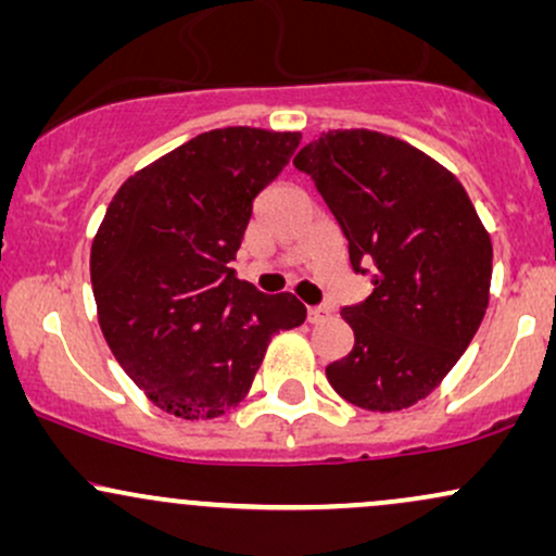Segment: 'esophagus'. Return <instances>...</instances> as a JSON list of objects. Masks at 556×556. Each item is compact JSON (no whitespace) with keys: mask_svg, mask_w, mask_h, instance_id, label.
Here are the masks:
<instances>
[{"mask_svg":"<svg viewBox=\"0 0 556 556\" xmlns=\"http://www.w3.org/2000/svg\"><path fill=\"white\" fill-rule=\"evenodd\" d=\"M324 316H329L327 305H311V308H308V321L311 324H318Z\"/></svg>","mask_w":556,"mask_h":556,"instance_id":"esophagus-1","label":"esophagus"}]
</instances>
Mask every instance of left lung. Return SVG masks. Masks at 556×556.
I'll return each mask as SVG.
<instances>
[{
  "label": "left lung",
  "instance_id": "left-lung-1",
  "mask_svg": "<svg viewBox=\"0 0 556 556\" xmlns=\"http://www.w3.org/2000/svg\"><path fill=\"white\" fill-rule=\"evenodd\" d=\"M311 175L374 292L344 305L353 350L329 363L337 394L376 413L416 405L465 353L489 305L491 240L457 177L405 140L329 130L303 146Z\"/></svg>",
  "mask_w": 556,
  "mask_h": 556
}]
</instances>
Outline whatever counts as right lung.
I'll return each instance as SVG.
<instances>
[{
  "label": "right lung",
  "instance_id": "right-lung-1",
  "mask_svg": "<svg viewBox=\"0 0 556 556\" xmlns=\"http://www.w3.org/2000/svg\"><path fill=\"white\" fill-rule=\"evenodd\" d=\"M298 132L222 127L127 177L91 248L104 340L156 407L225 416L253 384L266 344L305 321L290 292L240 282L253 201L295 154Z\"/></svg>",
  "mask_w": 556,
  "mask_h": 556
}]
</instances>
